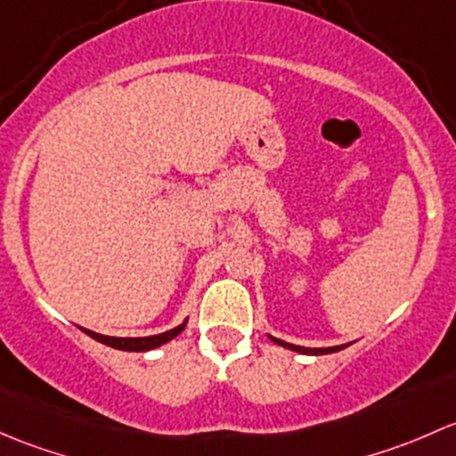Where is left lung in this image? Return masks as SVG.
<instances>
[{
  "mask_svg": "<svg viewBox=\"0 0 456 456\" xmlns=\"http://www.w3.org/2000/svg\"><path fill=\"white\" fill-rule=\"evenodd\" d=\"M267 338H270V340L274 342V345H279V346H285V349H289V351H297V354H303V355H327V354H336V351H340V349H345V346H349V345H338V346H321V349H312V346H298V345H289V342L281 340V338H274V336H270V333H267Z\"/></svg>",
  "mask_w": 456,
  "mask_h": 456,
  "instance_id": "1",
  "label": "left lung"
}]
</instances>
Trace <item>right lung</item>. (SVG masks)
Masks as SVG:
<instances>
[{
	"label": "right lung",
	"instance_id": "right-lung-1",
	"mask_svg": "<svg viewBox=\"0 0 456 456\" xmlns=\"http://www.w3.org/2000/svg\"><path fill=\"white\" fill-rule=\"evenodd\" d=\"M186 322H189V318H186L182 325L173 327V330L164 331V333H156V336H147V338H114V336H102V333H96L92 330H86V327H81V331H86L89 338H94L96 342H102V345L111 346V349H120V351H135V354H142V351H151L156 349V346H162L167 345L168 340H173L175 336H180L182 331H184Z\"/></svg>",
	"mask_w": 456,
	"mask_h": 456
}]
</instances>
